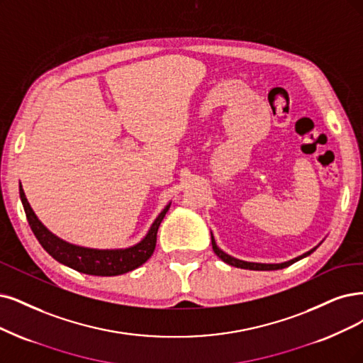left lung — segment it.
<instances>
[{"label":"left lung","instance_id":"obj_1","mask_svg":"<svg viewBox=\"0 0 363 363\" xmlns=\"http://www.w3.org/2000/svg\"><path fill=\"white\" fill-rule=\"evenodd\" d=\"M323 240H325V239H323ZM323 240H321V242H323ZM211 242H212V250H213V252H216L217 256H218L224 263L230 264V266H235V267H240V269H250V271H277V269H284V267H287V266H290V264H293V263L299 262V260L303 259V257L310 256V254L314 252V251L318 248V245L321 244V242H320L318 245H315V247L311 248L310 251H306V252L301 254V256L294 257V259H291V260H287V262H283V263H256V262L239 260V259H236V257H232L230 254L224 252V251L217 245L216 238H213L212 232H211Z\"/></svg>","mask_w":363,"mask_h":363}]
</instances>
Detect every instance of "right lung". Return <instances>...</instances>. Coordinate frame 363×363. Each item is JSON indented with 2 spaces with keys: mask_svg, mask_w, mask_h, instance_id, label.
<instances>
[{
  "mask_svg": "<svg viewBox=\"0 0 363 363\" xmlns=\"http://www.w3.org/2000/svg\"><path fill=\"white\" fill-rule=\"evenodd\" d=\"M19 194L22 205L26 213V220L30 223L33 233L35 235L50 256L57 262L72 267V269L82 272L86 275L96 277H115L127 274L136 267L142 266L147 259L152 256L157 244V232L158 227L163 221L166 212L170 208L169 202L164 209L158 213V217L151 224L150 230L139 240L128 248H118V250H97L80 247L67 242V240L53 235L48 227L37 218L31 205L28 203L22 184H19Z\"/></svg>",
  "mask_w": 363,
  "mask_h": 363,
  "instance_id": "1",
  "label": "right lung"
}]
</instances>
